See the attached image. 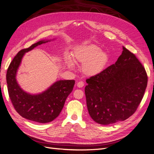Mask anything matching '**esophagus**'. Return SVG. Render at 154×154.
Here are the masks:
<instances>
[{"instance_id":"obj_1","label":"esophagus","mask_w":154,"mask_h":154,"mask_svg":"<svg viewBox=\"0 0 154 154\" xmlns=\"http://www.w3.org/2000/svg\"><path fill=\"white\" fill-rule=\"evenodd\" d=\"M84 83L82 81H79L77 83V86L78 88H82L84 86Z\"/></svg>"}]
</instances>
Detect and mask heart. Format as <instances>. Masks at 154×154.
Segmentation results:
<instances>
[{
	"label": "heart",
	"instance_id": "obj_1",
	"mask_svg": "<svg viewBox=\"0 0 154 154\" xmlns=\"http://www.w3.org/2000/svg\"><path fill=\"white\" fill-rule=\"evenodd\" d=\"M72 58L66 57L65 63L69 68H73V61L82 64L81 70L85 75L94 77L103 72L108 64L109 56L105 51L100 50L94 44L82 45L77 47L72 54Z\"/></svg>",
	"mask_w": 154,
	"mask_h": 154
}]
</instances>
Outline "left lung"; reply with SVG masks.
I'll list each match as a JSON object with an SVG mask.
<instances>
[{
  "instance_id": "1",
  "label": "left lung",
  "mask_w": 154,
  "mask_h": 154,
  "mask_svg": "<svg viewBox=\"0 0 154 154\" xmlns=\"http://www.w3.org/2000/svg\"><path fill=\"white\" fill-rule=\"evenodd\" d=\"M122 49L115 64L86 80L85 94L89 114L101 125L115 124L131 116L147 86L145 68L133 53Z\"/></svg>"
}]
</instances>
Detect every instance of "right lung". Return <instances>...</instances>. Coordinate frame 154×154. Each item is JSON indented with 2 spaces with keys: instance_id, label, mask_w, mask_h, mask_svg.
Listing matches in <instances>:
<instances>
[{
  "instance_id": "obj_1",
  "label": "right lung",
  "mask_w": 154,
  "mask_h": 154,
  "mask_svg": "<svg viewBox=\"0 0 154 154\" xmlns=\"http://www.w3.org/2000/svg\"><path fill=\"white\" fill-rule=\"evenodd\" d=\"M49 41L50 40H43L21 50L11 62L6 74L9 96L14 109L23 118L42 124L53 121L60 115L66 98L72 91L75 81H58L44 92L31 94L21 88L16 77L25 53Z\"/></svg>"
}]
</instances>
